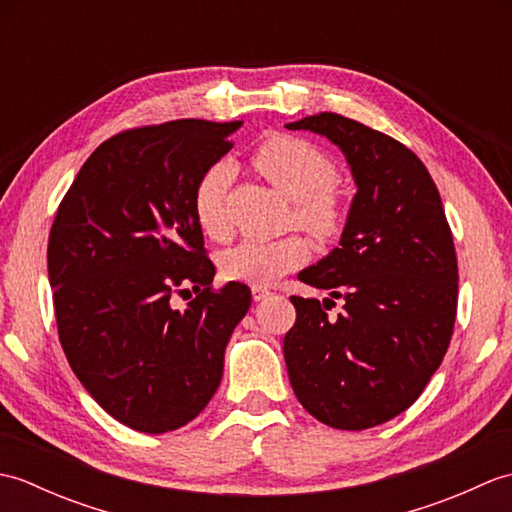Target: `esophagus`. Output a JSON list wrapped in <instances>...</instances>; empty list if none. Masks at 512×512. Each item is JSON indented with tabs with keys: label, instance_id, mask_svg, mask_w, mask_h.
Segmentation results:
<instances>
[{
	"label": "esophagus",
	"instance_id": "esophagus-1",
	"mask_svg": "<svg viewBox=\"0 0 512 512\" xmlns=\"http://www.w3.org/2000/svg\"><path fill=\"white\" fill-rule=\"evenodd\" d=\"M268 295H270V290H268V288L253 286V299H255V301H262V299H266Z\"/></svg>",
	"mask_w": 512,
	"mask_h": 512
}]
</instances>
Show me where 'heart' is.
Masks as SVG:
<instances>
[{"label": "heart", "instance_id": "obj_1", "mask_svg": "<svg viewBox=\"0 0 512 512\" xmlns=\"http://www.w3.org/2000/svg\"><path fill=\"white\" fill-rule=\"evenodd\" d=\"M253 165L266 180L295 200V222L317 239H332L343 228V209L332 189L339 182L334 160L319 147L295 136H275L259 145ZM233 167L215 162L206 169L193 189L195 222L211 239L231 233L228 191ZM308 257V244L299 235L281 239H244L222 255V273L233 281L270 286Z\"/></svg>", "mask_w": 512, "mask_h": 512}]
</instances>
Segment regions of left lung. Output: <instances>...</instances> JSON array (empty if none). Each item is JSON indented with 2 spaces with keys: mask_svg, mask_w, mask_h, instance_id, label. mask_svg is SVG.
Listing matches in <instances>:
<instances>
[{
  "mask_svg": "<svg viewBox=\"0 0 512 512\" xmlns=\"http://www.w3.org/2000/svg\"><path fill=\"white\" fill-rule=\"evenodd\" d=\"M288 129L339 145L358 187L341 246L299 273L332 299L290 297V385L328 427L372 429L418 400L449 350L458 314L453 233L436 182L396 138L334 112ZM334 298L344 299L336 318L327 314Z\"/></svg>",
  "mask_w": 512,
  "mask_h": 512,
  "instance_id": "8db88e82",
  "label": "left lung"
}]
</instances>
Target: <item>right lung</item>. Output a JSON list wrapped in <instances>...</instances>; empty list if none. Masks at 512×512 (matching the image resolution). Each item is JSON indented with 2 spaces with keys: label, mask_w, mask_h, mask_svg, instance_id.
<instances>
[{
  "label": "right lung",
  "mask_w": 512,
  "mask_h": 512,
  "mask_svg": "<svg viewBox=\"0 0 512 512\" xmlns=\"http://www.w3.org/2000/svg\"><path fill=\"white\" fill-rule=\"evenodd\" d=\"M242 125L182 118L107 138L76 173L48 237L54 319L90 396L129 429H180L220 387L250 288L213 286L193 215L202 173ZM184 311L170 306L188 286Z\"/></svg>",
  "instance_id": "add662e5"
}]
</instances>
